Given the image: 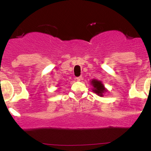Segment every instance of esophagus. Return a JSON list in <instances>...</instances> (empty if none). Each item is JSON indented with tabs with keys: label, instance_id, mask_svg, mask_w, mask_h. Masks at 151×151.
<instances>
[{
	"label": "esophagus",
	"instance_id": "esophagus-1",
	"mask_svg": "<svg viewBox=\"0 0 151 151\" xmlns=\"http://www.w3.org/2000/svg\"><path fill=\"white\" fill-rule=\"evenodd\" d=\"M82 78H83V77H81V76H80V77H76V79H77V81H80V80H82Z\"/></svg>",
	"mask_w": 151,
	"mask_h": 151
}]
</instances>
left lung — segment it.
<instances>
[{
    "label": "left lung",
    "instance_id": "8db88e82",
    "mask_svg": "<svg viewBox=\"0 0 151 151\" xmlns=\"http://www.w3.org/2000/svg\"><path fill=\"white\" fill-rule=\"evenodd\" d=\"M91 84H92V86H94V89H93L94 92L98 94V95L102 96L103 93H104V91H106V89L104 88V85L101 83V81H98V80H93L92 81H91Z\"/></svg>",
    "mask_w": 151,
    "mask_h": 151
}]
</instances>
